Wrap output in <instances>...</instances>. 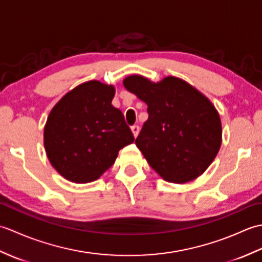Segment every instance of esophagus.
<instances>
[{
    "instance_id": "1",
    "label": "esophagus",
    "mask_w": 262,
    "mask_h": 262,
    "mask_svg": "<svg viewBox=\"0 0 262 262\" xmlns=\"http://www.w3.org/2000/svg\"><path fill=\"white\" fill-rule=\"evenodd\" d=\"M132 132H133V135H134V137H137L138 133H140V127H138L137 125L132 126Z\"/></svg>"
}]
</instances>
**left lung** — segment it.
<instances>
[{
	"mask_svg": "<svg viewBox=\"0 0 262 262\" xmlns=\"http://www.w3.org/2000/svg\"><path fill=\"white\" fill-rule=\"evenodd\" d=\"M124 86L147 104L136 146L165 181L186 183L202 176L222 144V124L214 104L179 77L154 83L130 75Z\"/></svg>",
	"mask_w": 262,
	"mask_h": 262,
	"instance_id": "1",
	"label": "left lung"
}]
</instances>
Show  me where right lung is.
Masks as SVG:
<instances>
[{"instance_id": "obj_1", "label": "right lung", "mask_w": 262, "mask_h": 262, "mask_svg": "<svg viewBox=\"0 0 262 262\" xmlns=\"http://www.w3.org/2000/svg\"><path fill=\"white\" fill-rule=\"evenodd\" d=\"M115 86L89 81L55 104L43 129L49 162L66 180L88 183L99 179L134 142L124 115L111 101Z\"/></svg>"}]
</instances>
